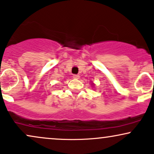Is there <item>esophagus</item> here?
I'll return each mask as SVG.
<instances>
[{"instance_id": "obj_1", "label": "esophagus", "mask_w": 154, "mask_h": 154, "mask_svg": "<svg viewBox=\"0 0 154 154\" xmlns=\"http://www.w3.org/2000/svg\"><path fill=\"white\" fill-rule=\"evenodd\" d=\"M73 78L74 79H79V75H73Z\"/></svg>"}]
</instances>
